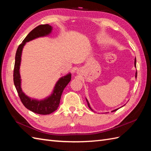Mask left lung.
<instances>
[{
  "mask_svg": "<svg viewBox=\"0 0 151 151\" xmlns=\"http://www.w3.org/2000/svg\"><path fill=\"white\" fill-rule=\"evenodd\" d=\"M134 65H135V67H136V59L135 58V60H134ZM135 77H136V78H137V71L136 72V76H135ZM86 101H87V103H88V107L91 109V110H93L92 109H91V108L90 107V105H89V102H88V101L87 100V99H86ZM119 109V108H118ZM118 109H115V110H113L112 111V112L113 111H116V110H117Z\"/></svg>",
  "mask_w": 151,
  "mask_h": 151,
  "instance_id": "1",
  "label": "left lung"
}]
</instances>
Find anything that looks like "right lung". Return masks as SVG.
<instances>
[{"label":"right lung","instance_id":"obj_1","mask_svg":"<svg viewBox=\"0 0 151 151\" xmlns=\"http://www.w3.org/2000/svg\"><path fill=\"white\" fill-rule=\"evenodd\" d=\"M52 27L49 24H41L37 26L28 34L22 43L19 45L15 54V61L14 69V82L17 89L22 103L28 110L36 114L41 115H47L56 111L59 106L61 96L66 86L69 84L71 79V74L69 73L67 75L61 77L54 86L52 93L43 100L38 101L36 99H31L24 93L21 89V79L19 73L20 69L21 54L22 49L26 44L31 40L40 37L48 36L52 32Z\"/></svg>","mask_w":151,"mask_h":151}]
</instances>
